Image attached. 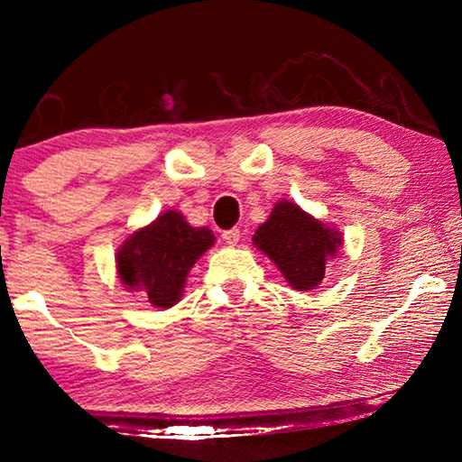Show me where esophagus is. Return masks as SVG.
I'll return each instance as SVG.
<instances>
[{"mask_svg":"<svg viewBox=\"0 0 462 462\" xmlns=\"http://www.w3.org/2000/svg\"><path fill=\"white\" fill-rule=\"evenodd\" d=\"M222 238H224V242H226V245H230V246H234V245H238V240H240V230H238V228L226 230V232L222 234Z\"/></svg>","mask_w":462,"mask_h":462,"instance_id":"esophagus-1","label":"esophagus"}]
</instances>
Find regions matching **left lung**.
Listing matches in <instances>:
<instances>
[{
  "mask_svg": "<svg viewBox=\"0 0 462 462\" xmlns=\"http://www.w3.org/2000/svg\"><path fill=\"white\" fill-rule=\"evenodd\" d=\"M253 242L297 291H310L322 283L328 261L336 259L344 246L336 226L318 220L289 199L275 203L267 222L256 228Z\"/></svg>",
  "mask_w": 462,
  "mask_h": 462,
  "instance_id": "1",
  "label": "left lung"
}]
</instances>
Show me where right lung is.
Returning <instances> with one entry per match:
<instances>
[{"mask_svg": "<svg viewBox=\"0 0 462 462\" xmlns=\"http://www.w3.org/2000/svg\"><path fill=\"white\" fill-rule=\"evenodd\" d=\"M214 232L195 228L177 209H167L122 242L116 254L120 283L143 293L152 308H173L181 301L187 275L199 256L214 246Z\"/></svg>", "mask_w": 462, "mask_h": 462, "instance_id": "1", "label": "right lung"}]
</instances>
